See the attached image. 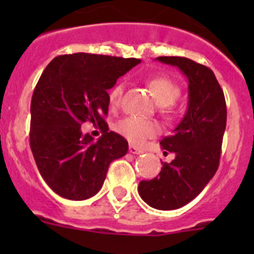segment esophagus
<instances>
[{
	"instance_id": "obj_1",
	"label": "esophagus",
	"mask_w": 254,
	"mask_h": 254,
	"mask_svg": "<svg viewBox=\"0 0 254 254\" xmlns=\"http://www.w3.org/2000/svg\"><path fill=\"white\" fill-rule=\"evenodd\" d=\"M128 150H129V152H131V154H136V155H140V154H142V152H143V150L138 149V147L133 146V145H129Z\"/></svg>"
}]
</instances>
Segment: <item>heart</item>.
Instances as JSON below:
<instances>
[{
  "mask_svg": "<svg viewBox=\"0 0 254 254\" xmlns=\"http://www.w3.org/2000/svg\"><path fill=\"white\" fill-rule=\"evenodd\" d=\"M147 85L155 96V100L161 107V112L169 111V105L174 104L181 96V89L172 78L165 76H152L147 78ZM125 85L122 82L114 85L109 91V104L117 108L121 104ZM114 131L134 145H141L147 138L155 137L160 132V127L155 121L140 117H126L114 125Z\"/></svg>",
  "mask_w": 254,
  "mask_h": 254,
  "instance_id": "obj_1",
  "label": "heart"
}]
</instances>
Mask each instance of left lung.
I'll return each instance as SVG.
<instances>
[{"mask_svg":"<svg viewBox=\"0 0 254 254\" xmlns=\"http://www.w3.org/2000/svg\"><path fill=\"white\" fill-rule=\"evenodd\" d=\"M177 66L188 78V109L172 134L160 141L164 154H174L163 163L158 177L141 181V198L158 210H176L196 198L220 163L226 127L224 91L208 67L186 57H158Z\"/></svg>","mask_w":254,"mask_h":254,"instance_id":"1","label":"left lung"}]
</instances>
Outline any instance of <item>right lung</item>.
<instances>
[{
    "instance_id": "1",
    "label": "right lung",
    "mask_w": 254,
    "mask_h": 254,
    "mask_svg": "<svg viewBox=\"0 0 254 254\" xmlns=\"http://www.w3.org/2000/svg\"><path fill=\"white\" fill-rule=\"evenodd\" d=\"M140 62L91 53L62 55L40 76L31 98L30 149L40 176L61 197H93L104 183L109 164L128 151L125 137L108 131L107 90ZM86 122L103 132L98 141L81 132Z\"/></svg>"
}]
</instances>
